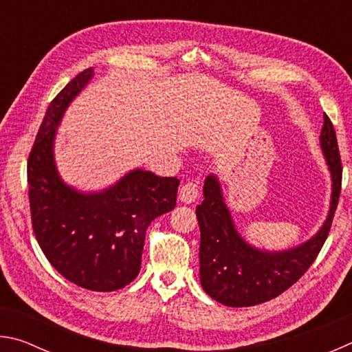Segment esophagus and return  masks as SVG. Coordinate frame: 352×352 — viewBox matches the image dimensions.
<instances>
[{"mask_svg":"<svg viewBox=\"0 0 352 352\" xmlns=\"http://www.w3.org/2000/svg\"><path fill=\"white\" fill-rule=\"evenodd\" d=\"M199 197V189L195 186L194 183H186L183 184L182 189H180V201L182 204H192V201L197 200Z\"/></svg>","mask_w":352,"mask_h":352,"instance_id":"esophagus-1","label":"esophagus"}]
</instances>
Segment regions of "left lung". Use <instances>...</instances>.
I'll return each instance as SVG.
<instances>
[{
    "label": "left lung",
    "instance_id": "left-lung-1",
    "mask_svg": "<svg viewBox=\"0 0 352 352\" xmlns=\"http://www.w3.org/2000/svg\"><path fill=\"white\" fill-rule=\"evenodd\" d=\"M320 148L331 174L329 211L307 241L283 250L259 248L243 237L226 205L216 174L205 178L204 201L197 206L200 226V284L212 300L230 307H248L281 295L312 265L331 230L342 188V163L336 130L323 116Z\"/></svg>",
    "mask_w": 352,
    "mask_h": 352
}]
</instances>
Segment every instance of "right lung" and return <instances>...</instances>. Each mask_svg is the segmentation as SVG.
Instances as JSON below:
<instances>
[{
	"instance_id": "right-lung-1",
	"label": "right lung",
	"mask_w": 352,
	"mask_h": 352,
	"mask_svg": "<svg viewBox=\"0 0 352 352\" xmlns=\"http://www.w3.org/2000/svg\"><path fill=\"white\" fill-rule=\"evenodd\" d=\"M93 77V68L76 76L47 107L28 162L29 204L35 237L52 267L79 287L113 292L138 276L147 226L174 210L180 182L140 168L99 190L63 180L57 129Z\"/></svg>"
}]
</instances>
